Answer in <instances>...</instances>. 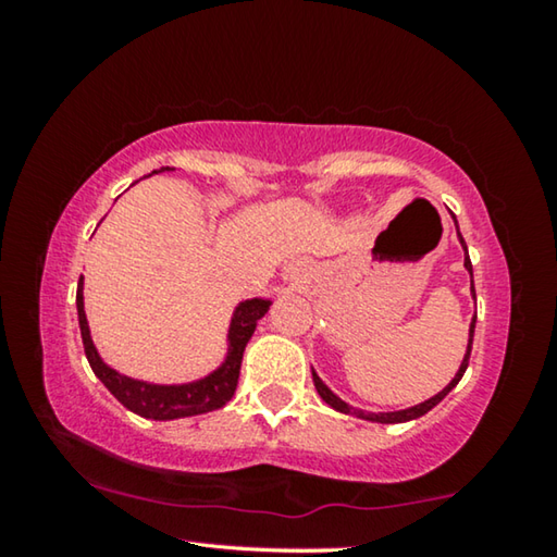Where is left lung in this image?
I'll return each mask as SVG.
<instances>
[{
    "label": "left lung",
    "mask_w": 557,
    "mask_h": 557,
    "mask_svg": "<svg viewBox=\"0 0 557 557\" xmlns=\"http://www.w3.org/2000/svg\"><path fill=\"white\" fill-rule=\"evenodd\" d=\"M457 223V221H455ZM459 240H461V245H465V238H461L459 235ZM465 250H467V245H465ZM465 268L469 270V275H471V260H469V256L465 258ZM471 295H474V280H471ZM476 297V295H474ZM474 322H476V314H474V319H471V326H469V346H467V356H465V361H461V366H459V371H457V375L455 379H451V383L447 385L445 391H440L435 398H430V400H425V403H420V405H414V408H408V410H400V412H366V410H358V408H348V405L344 403V400H338L336 395L326 388V385L322 383V379H319V375L312 371V379H314V385H317V393L322 395V400L326 403V405H332L334 410H338V412H348V414H356V418H363V420H373V422H385V425H391V422H408V420H414V418H420V414H425V412H430L432 408H435V405L445 398V395L455 388V385L459 383V379L461 375H465V371H467V366H469V356H471V338H474Z\"/></svg>",
    "instance_id": "obj_1"
}]
</instances>
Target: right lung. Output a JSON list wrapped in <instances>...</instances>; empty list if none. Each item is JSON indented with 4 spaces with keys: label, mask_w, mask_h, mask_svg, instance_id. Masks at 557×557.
I'll use <instances>...</instances> for the list:
<instances>
[{
    "label": "right lung",
    "mask_w": 557,
    "mask_h": 557,
    "mask_svg": "<svg viewBox=\"0 0 557 557\" xmlns=\"http://www.w3.org/2000/svg\"><path fill=\"white\" fill-rule=\"evenodd\" d=\"M164 169L169 166H162L159 172H164ZM75 307H78L83 348H86L92 373L98 375L102 385H106V388L115 395L127 410L137 412L139 418L174 420V418H188V414L219 410L233 398L235 388H238L243 351L245 346H248L252 332H256L258 322L270 309V301L265 299L243 301V305L235 309L233 322H231V351H228V358H225V363L219 371H213L209 379L186 383V385H152L143 381H132L127 375H120L117 371H112L110 366L102 363L96 346H92L86 312H83V275L78 280V292H75Z\"/></svg>",
    "instance_id": "right-lung-1"
}]
</instances>
